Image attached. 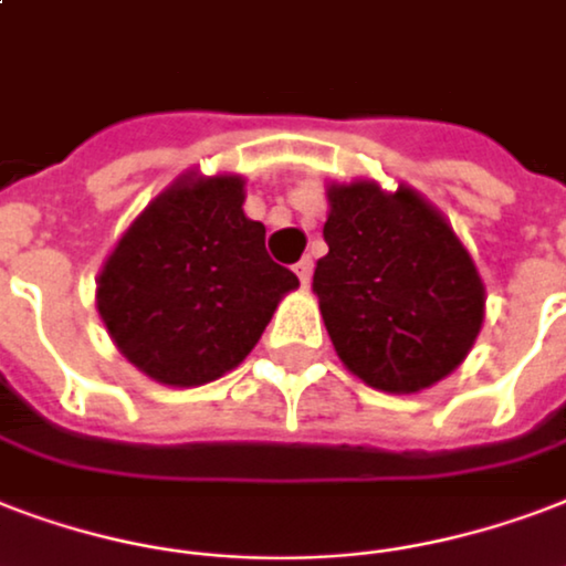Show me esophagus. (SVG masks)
Masks as SVG:
<instances>
[{
  "mask_svg": "<svg viewBox=\"0 0 566 566\" xmlns=\"http://www.w3.org/2000/svg\"><path fill=\"white\" fill-rule=\"evenodd\" d=\"M312 273H314V261L305 254L300 264H296V275H300L302 287H308V284H312Z\"/></svg>",
  "mask_w": 566,
  "mask_h": 566,
  "instance_id": "34e87169",
  "label": "esophagus"
}]
</instances>
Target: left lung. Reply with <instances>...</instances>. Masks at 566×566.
<instances>
[{
    "label": "left lung",
    "instance_id": "left-lung-1",
    "mask_svg": "<svg viewBox=\"0 0 566 566\" xmlns=\"http://www.w3.org/2000/svg\"><path fill=\"white\" fill-rule=\"evenodd\" d=\"M314 293L344 368L388 395H416L463 365L486 287L446 216L412 187L326 184Z\"/></svg>",
    "mask_w": 566,
    "mask_h": 566
}]
</instances>
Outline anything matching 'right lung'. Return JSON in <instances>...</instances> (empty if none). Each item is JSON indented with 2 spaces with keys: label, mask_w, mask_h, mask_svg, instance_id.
<instances>
[{
  "label": "right lung",
  "mask_w": 566,
  "mask_h": 566,
  "mask_svg": "<svg viewBox=\"0 0 566 566\" xmlns=\"http://www.w3.org/2000/svg\"><path fill=\"white\" fill-rule=\"evenodd\" d=\"M243 201V175H180L129 222L97 275L112 344L163 386H205L234 370L300 287L266 254V228Z\"/></svg>",
  "instance_id": "1"
}]
</instances>
